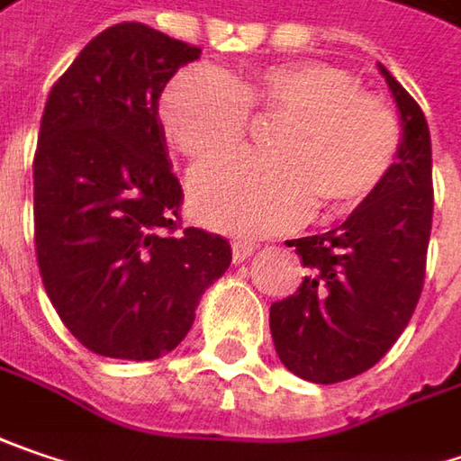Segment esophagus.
<instances>
[{
  "label": "esophagus",
  "mask_w": 461,
  "mask_h": 461,
  "mask_svg": "<svg viewBox=\"0 0 461 461\" xmlns=\"http://www.w3.org/2000/svg\"><path fill=\"white\" fill-rule=\"evenodd\" d=\"M230 249H233V262H243L246 257H251V251H254V243H251V241H233V243H230Z\"/></svg>",
  "instance_id": "34e87169"
}]
</instances>
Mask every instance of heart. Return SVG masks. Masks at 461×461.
Returning a JSON list of instances; mask_svg holds the SVG:
<instances>
[{
	"instance_id": "heart-1",
	"label": "heart",
	"mask_w": 461,
	"mask_h": 461,
	"mask_svg": "<svg viewBox=\"0 0 461 461\" xmlns=\"http://www.w3.org/2000/svg\"><path fill=\"white\" fill-rule=\"evenodd\" d=\"M251 108L283 113L269 131L275 152H239L192 176V210L202 222L265 236L309 215L313 196L339 210L374 194L392 173L402 129L381 98L357 90L342 67L298 59L262 67L241 80L218 69L178 72L160 98V124L189 160L233 150Z\"/></svg>"
}]
</instances>
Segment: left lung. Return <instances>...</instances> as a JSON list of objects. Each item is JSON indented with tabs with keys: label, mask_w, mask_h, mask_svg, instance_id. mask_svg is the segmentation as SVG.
I'll use <instances>...</instances> for the list:
<instances>
[{
	"label": "left lung",
	"mask_w": 461,
	"mask_h": 461,
	"mask_svg": "<svg viewBox=\"0 0 461 461\" xmlns=\"http://www.w3.org/2000/svg\"><path fill=\"white\" fill-rule=\"evenodd\" d=\"M379 69L402 119L397 163L342 225L288 243L306 277L293 295L269 306L277 356L313 384L348 381L376 366L404 332L426 280L430 131L415 98Z\"/></svg>",
	"instance_id": "obj_1"
}]
</instances>
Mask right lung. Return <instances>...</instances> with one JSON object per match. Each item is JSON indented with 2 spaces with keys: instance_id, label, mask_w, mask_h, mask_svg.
Wrapping results in <instances>:
<instances>
[{
  "instance_id": "obj_1",
  "label": "right lung",
  "mask_w": 461,
  "mask_h": 461,
  "mask_svg": "<svg viewBox=\"0 0 461 461\" xmlns=\"http://www.w3.org/2000/svg\"><path fill=\"white\" fill-rule=\"evenodd\" d=\"M192 43L119 23L54 82L33 158L35 257L59 319L95 356L152 360L186 337L230 246L181 230L158 98Z\"/></svg>"
}]
</instances>
